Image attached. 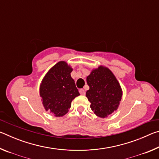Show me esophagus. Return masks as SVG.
<instances>
[{
  "label": "esophagus",
  "mask_w": 159,
  "mask_h": 159,
  "mask_svg": "<svg viewBox=\"0 0 159 159\" xmlns=\"http://www.w3.org/2000/svg\"><path fill=\"white\" fill-rule=\"evenodd\" d=\"M79 93H80V95H85V91L83 90V89L79 90Z\"/></svg>",
  "instance_id": "esophagus-1"
}]
</instances>
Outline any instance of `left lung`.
<instances>
[{"mask_svg": "<svg viewBox=\"0 0 159 159\" xmlns=\"http://www.w3.org/2000/svg\"><path fill=\"white\" fill-rule=\"evenodd\" d=\"M90 89L86 97L90 108L100 118H105L117 109L122 90L114 75L109 69L100 66L93 70L86 79Z\"/></svg>", "mask_w": 159, "mask_h": 159, "instance_id": "obj_1", "label": "left lung"}]
</instances>
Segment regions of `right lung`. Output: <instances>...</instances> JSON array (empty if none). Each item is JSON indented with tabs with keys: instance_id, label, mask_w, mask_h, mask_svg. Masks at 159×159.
I'll use <instances>...</instances> for the list:
<instances>
[{
	"instance_id": "obj_1",
	"label": "right lung",
	"mask_w": 159,
	"mask_h": 159,
	"mask_svg": "<svg viewBox=\"0 0 159 159\" xmlns=\"http://www.w3.org/2000/svg\"><path fill=\"white\" fill-rule=\"evenodd\" d=\"M72 69L65 61H60L45 75L40 87V95L46 111L55 116H62L68 112L71 102L80 95L71 76Z\"/></svg>"
}]
</instances>
